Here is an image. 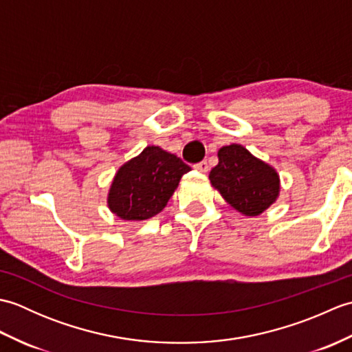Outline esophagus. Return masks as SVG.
Wrapping results in <instances>:
<instances>
[{
    "instance_id": "esophagus-1",
    "label": "esophagus",
    "mask_w": 352,
    "mask_h": 352,
    "mask_svg": "<svg viewBox=\"0 0 352 352\" xmlns=\"http://www.w3.org/2000/svg\"><path fill=\"white\" fill-rule=\"evenodd\" d=\"M193 168H195L198 172H201V174H206V172H208V163L206 160H203V162L197 163Z\"/></svg>"
}]
</instances>
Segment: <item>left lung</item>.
<instances>
[{"label": "left lung", "instance_id": "obj_1", "mask_svg": "<svg viewBox=\"0 0 352 352\" xmlns=\"http://www.w3.org/2000/svg\"><path fill=\"white\" fill-rule=\"evenodd\" d=\"M218 164L208 180L227 204L256 218L280 197V175L271 164L252 155L243 145L231 144L218 151Z\"/></svg>", "mask_w": 352, "mask_h": 352}]
</instances>
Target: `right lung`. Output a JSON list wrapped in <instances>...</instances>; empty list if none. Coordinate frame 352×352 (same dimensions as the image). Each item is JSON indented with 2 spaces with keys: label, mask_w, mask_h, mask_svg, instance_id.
<instances>
[{
  "label": "right lung",
  "mask_w": 352,
  "mask_h": 352,
  "mask_svg": "<svg viewBox=\"0 0 352 352\" xmlns=\"http://www.w3.org/2000/svg\"><path fill=\"white\" fill-rule=\"evenodd\" d=\"M190 170L180 157L160 146H146L125 162L111 180L107 207L122 221H146L160 213Z\"/></svg>",
  "instance_id": "add662e5"
}]
</instances>
